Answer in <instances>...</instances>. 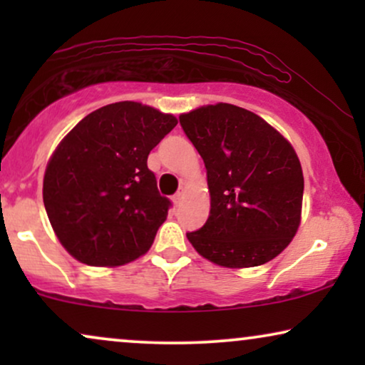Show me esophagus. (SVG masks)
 Masks as SVG:
<instances>
[{"label":"esophagus","instance_id":"obj_1","mask_svg":"<svg viewBox=\"0 0 365 365\" xmlns=\"http://www.w3.org/2000/svg\"><path fill=\"white\" fill-rule=\"evenodd\" d=\"M184 194H186V189H184V187H181L176 194H174L173 201H174V204H176V206H181V202H182V199H184Z\"/></svg>","mask_w":365,"mask_h":365}]
</instances>
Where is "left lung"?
Listing matches in <instances>:
<instances>
[{"mask_svg":"<svg viewBox=\"0 0 365 365\" xmlns=\"http://www.w3.org/2000/svg\"><path fill=\"white\" fill-rule=\"evenodd\" d=\"M179 123L207 171L211 211L186 236L217 266L254 267L279 256L301 222L304 176L291 143L247 109L219 103Z\"/></svg>","mask_w":365,"mask_h":365,"instance_id":"8db88e82","label":"left lung"}]
</instances>
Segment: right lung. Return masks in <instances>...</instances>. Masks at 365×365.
I'll return each instance as SVG.
<instances>
[{"instance_id": "obj_1", "label": "right lung", "mask_w": 365, "mask_h": 365, "mask_svg": "<svg viewBox=\"0 0 365 365\" xmlns=\"http://www.w3.org/2000/svg\"><path fill=\"white\" fill-rule=\"evenodd\" d=\"M178 124L141 103L103 106L59 143L43 181L49 222L79 262L123 266L146 254L171 201L158 191L148 156Z\"/></svg>"}]
</instances>
